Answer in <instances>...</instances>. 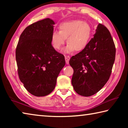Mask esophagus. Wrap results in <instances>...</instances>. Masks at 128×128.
<instances>
[{
    "instance_id": "esophagus-1",
    "label": "esophagus",
    "mask_w": 128,
    "mask_h": 128,
    "mask_svg": "<svg viewBox=\"0 0 128 128\" xmlns=\"http://www.w3.org/2000/svg\"><path fill=\"white\" fill-rule=\"evenodd\" d=\"M65 59H66V63L67 64H68L69 59H70V56H69V55H65Z\"/></svg>"
}]
</instances>
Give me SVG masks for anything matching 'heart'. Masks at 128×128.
I'll list each match as a JSON object with an SVG mask.
<instances>
[{"label": "heart", "mask_w": 128, "mask_h": 128, "mask_svg": "<svg viewBox=\"0 0 128 128\" xmlns=\"http://www.w3.org/2000/svg\"><path fill=\"white\" fill-rule=\"evenodd\" d=\"M59 32L54 31L51 35L52 46L56 50H61L67 38V45L64 51L70 52L75 50H84L92 38V30L90 24L82 20H74L62 23Z\"/></svg>", "instance_id": "b5f03b06"}]
</instances>
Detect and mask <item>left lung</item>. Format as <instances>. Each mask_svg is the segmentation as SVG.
I'll use <instances>...</instances> for the list:
<instances>
[{"mask_svg": "<svg viewBox=\"0 0 128 128\" xmlns=\"http://www.w3.org/2000/svg\"><path fill=\"white\" fill-rule=\"evenodd\" d=\"M95 30L87 47L69 60L74 70L73 88L84 96L96 94L105 85L115 59V46L109 30L101 24Z\"/></svg>", "mask_w": 128, "mask_h": 128, "instance_id": "8db88e82", "label": "left lung"}]
</instances>
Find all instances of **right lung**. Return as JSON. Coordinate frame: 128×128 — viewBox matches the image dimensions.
<instances>
[{
  "label": "right lung",
  "mask_w": 128,
  "mask_h": 128,
  "mask_svg": "<svg viewBox=\"0 0 128 128\" xmlns=\"http://www.w3.org/2000/svg\"><path fill=\"white\" fill-rule=\"evenodd\" d=\"M54 25L55 22L47 18L28 26L16 47L19 78L26 89L36 96H46L52 92L66 64L64 56L51 44Z\"/></svg>",
  "instance_id": "obj_1"
}]
</instances>
